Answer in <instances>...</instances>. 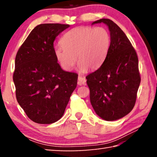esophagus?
<instances>
[{
	"label": "esophagus",
	"instance_id": "1",
	"mask_svg": "<svg viewBox=\"0 0 157 157\" xmlns=\"http://www.w3.org/2000/svg\"><path fill=\"white\" fill-rule=\"evenodd\" d=\"M86 79L84 77H82V76H79L78 77V85H82V84H85L86 83Z\"/></svg>",
	"mask_w": 157,
	"mask_h": 157
}]
</instances>
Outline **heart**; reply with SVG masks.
Listing matches in <instances>:
<instances>
[{
	"label": "heart",
	"mask_w": 157,
	"mask_h": 157,
	"mask_svg": "<svg viewBox=\"0 0 157 157\" xmlns=\"http://www.w3.org/2000/svg\"><path fill=\"white\" fill-rule=\"evenodd\" d=\"M60 43L62 47L55 48L54 53L61 66L71 71L78 60L79 71L84 73L102 64L110 46V35L102 27L83 26L68 31Z\"/></svg>",
	"instance_id": "heart-1"
}]
</instances>
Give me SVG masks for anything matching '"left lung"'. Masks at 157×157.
<instances>
[{
	"instance_id": "left-lung-1",
	"label": "left lung",
	"mask_w": 157,
	"mask_h": 157,
	"mask_svg": "<svg viewBox=\"0 0 157 157\" xmlns=\"http://www.w3.org/2000/svg\"><path fill=\"white\" fill-rule=\"evenodd\" d=\"M103 23L110 32V46L100 67L86 77L90 101L97 115L113 121L127 115L134 108L140 83L139 59L124 32L108 18Z\"/></svg>"
}]
</instances>
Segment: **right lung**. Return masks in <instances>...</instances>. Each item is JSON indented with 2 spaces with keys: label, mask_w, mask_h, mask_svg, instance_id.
Segmentation results:
<instances>
[{
  "label": "right lung",
  "mask_w": 157,
  "mask_h": 157,
  "mask_svg": "<svg viewBox=\"0 0 157 157\" xmlns=\"http://www.w3.org/2000/svg\"><path fill=\"white\" fill-rule=\"evenodd\" d=\"M68 24L36 26L18 49L13 80L17 102L29 118L51 124L62 118L78 82V74L61 68L54 53L55 38Z\"/></svg>",
  "instance_id": "add662e5"
}]
</instances>
